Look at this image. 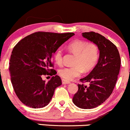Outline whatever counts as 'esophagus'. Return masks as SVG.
Returning <instances> with one entry per match:
<instances>
[{
	"label": "esophagus",
	"instance_id": "1",
	"mask_svg": "<svg viewBox=\"0 0 130 130\" xmlns=\"http://www.w3.org/2000/svg\"><path fill=\"white\" fill-rule=\"evenodd\" d=\"M62 83L63 85H66V84H69V83H70V82H69V81H67V80H66V79H62Z\"/></svg>",
	"mask_w": 130,
	"mask_h": 130
}]
</instances>
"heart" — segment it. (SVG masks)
I'll return each instance as SVG.
<instances>
[{
    "instance_id": "b5f03b06",
    "label": "heart",
    "mask_w": 130,
    "mask_h": 130,
    "mask_svg": "<svg viewBox=\"0 0 130 130\" xmlns=\"http://www.w3.org/2000/svg\"><path fill=\"white\" fill-rule=\"evenodd\" d=\"M68 48L76 54L74 66L64 67L59 70L60 76L66 80H72L79 77L85 71L90 70L97 63L99 59V48L93 43L87 41L76 40L68 45ZM55 62L61 65L63 59V52L59 48L54 54Z\"/></svg>"
}]
</instances>
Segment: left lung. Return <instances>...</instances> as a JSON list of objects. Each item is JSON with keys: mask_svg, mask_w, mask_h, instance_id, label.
<instances>
[{"mask_svg": "<svg viewBox=\"0 0 130 130\" xmlns=\"http://www.w3.org/2000/svg\"><path fill=\"white\" fill-rule=\"evenodd\" d=\"M82 36L97 45L99 58L88 75L79 79L89 85L78 84L73 102L79 108L90 109L102 104L111 95L120 70L121 59L116 46L104 36L93 31L83 33Z\"/></svg>", "mask_w": 130, "mask_h": 130, "instance_id": "obj_1", "label": "left lung"}]
</instances>
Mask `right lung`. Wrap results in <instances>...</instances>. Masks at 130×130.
Listing matches in <instances>:
<instances>
[{"mask_svg": "<svg viewBox=\"0 0 130 130\" xmlns=\"http://www.w3.org/2000/svg\"><path fill=\"white\" fill-rule=\"evenodd\" d=\"M73 35V33L36 32L14 47L9 62L11 80L22 103L32 108H42L49 104L55 89L62 84L56 70L51 68L54 66L52 57ZM46 74L55 76L45 82L42 76Z\"/></svg>", "mask_w": 130, "mask_h": 130, "instance_id": "right-lung-1", "label": "right lung"}]
</instances>
